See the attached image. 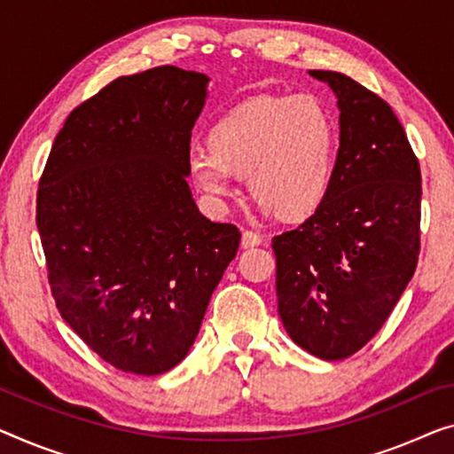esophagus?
I'll return each instance as SVG.
<instances>
[{
  "instance_id": "1",
  "label": "esophagus",
  "mask_w": 454,
  "mask_h": 454,
  "mask_svg": "<svg viewBox=\"0 0 454 454\" xmlns=\"http://www.w3.org/2000/svg\"><path fill=\"white\" fill-rule=\"evenodd\" d=\"M261 242H262V236L253 232V230H245V232H242V247H245V248L259 247Z\"/></svg>"
}]
</instances>
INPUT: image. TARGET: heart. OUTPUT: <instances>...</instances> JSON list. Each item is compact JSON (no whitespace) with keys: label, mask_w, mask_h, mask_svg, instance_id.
<instances>
[{"label":"heart","mask_w":454,"mask_h":454,"mask_svg":"<svg viewBox=\"0 0 454 454\" xmlns=\"http://www.w3.org/2000/svg\"><path fill=\"white\" fill-rule=\"evenodd\" d=\"M334 114L316 96H254L215 121L209 146L187 154L189 175L215 204L248 175L265 212L301 220L324 204L338 159Z\"/></svg>","instance_id":"1"}]
</instances>
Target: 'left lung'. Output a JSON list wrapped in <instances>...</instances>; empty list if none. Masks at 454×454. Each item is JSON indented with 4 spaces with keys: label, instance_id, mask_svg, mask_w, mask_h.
<instances>
[{
    "label": "left lung",
    "instance_id": "obj_1",
    "mask_svg": "<svg viewBox=\"0 0 454 454\" xmlns=\"http://www.w3.org/2000/svg\"><path fill=\"white\" fill-rule=\"evenodd\" d=\"M340 146L324 204L273 239L277 308L292 340L324 361L361 350L395 308L420 254V165L387 101L336 71Z\"/></svg>",
    "mask_w": 454,
    "mask_h": 454
}]
</instances>
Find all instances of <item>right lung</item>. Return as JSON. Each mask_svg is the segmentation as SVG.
<instances>
[{
    "mask_svg": "<svg viewBox=\"0 0 454 454\" xmlns=\"http://www.w3.org/2000/svg\"><path fill=\"white\" fill-rule=\"evenodd\" d=\"M204 73L154 67L77 106L38 184L36 226L63 320L106 363L184 361L240 232L200 214L187 154Z\"/></svg>",
    "mask_w": 454,
    "mask_h": 454,
    "instance_id": "right-lung-1",
    "label": "right lung"
}]
</instances>
